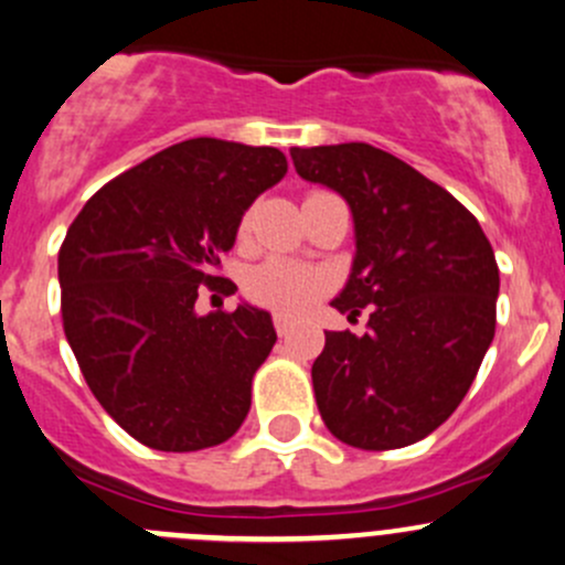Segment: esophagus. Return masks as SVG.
Returning <instances> with one entry per match:
<instances>
[{
	"label": "esophagus",
	"mask_w": 565,
	"mask_h": 565,
	"mask_svg": "<svg viewBox=\"0 0 565 565\" xmlns=\"http://www.w3.org/2000/svg\"><path fill=\"white\" fill-rule=\"evenodd\" d=\"M273 328H276V332L278 335H289V330H292V319H287V317H281V313H276V317H273Z\"/></svg>",
	"instance_id": "1"
}]
</instances>
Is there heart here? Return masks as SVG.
Listing matches in <instances>:
<instances>
[{
    "mask_svg": "<svg viewBox=\"0 0 565 565\" xmlns=\"http://www.w3.org/2000/svg\"><path fill=\"white\" fill-rule=\"evenodd\" d=\"M248 227H252V213L243 216L241 235H246ZM324 289H328V278L322 273L308 265L287 263V259H267L254 267L246 278L248 298L281 317H298L322 298Z\"/></svg>",
    "mask_w": 565,
    "mask_h": 565,
    "instance_id": "1",
    "label": "heart"
}]
</instances>
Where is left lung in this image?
<instances>
[{"label":"left lung","mask_w":565,"mask_h":565,"mask_svg":"<svg viewBox=\"0 0 565 565\" xmlns=\"http://www.w3.org/2000/svg\"><path fill=\"white\" fill-rule=\"evenodd\" d=\"M300 178L352 207V273L332 308L365 335L324 332L311 379L338 441L371 452L423 441L460 406L495 335L490 241L447 189L367 142L292 148Z\"/></svg>","instance_id":"8db88e82"}]
</instances>
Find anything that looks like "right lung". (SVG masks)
<instances>
[{
	"label": "right lung",
	"instance_id": "right-lung-1",
	"mask_svg": "<svg viewBox=\"0 0 565 565\" xmlns=\"http://www.w3.org/2000/svg\"><path fill=\"white\" fill-rule=\"evenodd\" d=\"M287 175L270 146L194 138L105 183L58 248L64 335L105 412L159 452L235 436L276 343L270 313L241 302L198 317L248 205Z\"/></svg>",
	"mask_w": 565,
	"mask_h": 565
}]
</instances>
